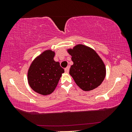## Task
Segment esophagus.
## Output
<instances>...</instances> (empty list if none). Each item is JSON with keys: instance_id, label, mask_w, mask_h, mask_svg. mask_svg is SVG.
Returning a JSON list of instances; mask_svg holds the SVG:
<instances>
[{"instance_id": "1", "label": "esophagus", "mask_w": 132, "mask_h": 132, "mask_svg": "<svg viewBox=\"0 0 132 132\" xmlns=\"http://www.w3.org/2000/svg\"><path fill=\"white\" fill-rule=\"evenodd\" d=\"M69 69H70V67L68 66L66 68H65V69H64V71H65L66 73H68L69 71Z\"/></svg>"}]
</instances>
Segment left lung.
<instances>
[{"mask_svg": "<svg viewBox=\"0 0 132 132\" xmlns=\"http://www.w3.org/2000/svg\"><path fill=\"white\" fill-rule=\"evenodd\" d=\"M68 52L71 56L73 62L69 74L77 86L86 91L100 86L105 77L106 69L95 51L80 44L69 49Z\"/></svg>", "mask_w": 132, "mask_h": 132, "instance_id": "left-lung-1", "label": "left lung"}]
</instances>
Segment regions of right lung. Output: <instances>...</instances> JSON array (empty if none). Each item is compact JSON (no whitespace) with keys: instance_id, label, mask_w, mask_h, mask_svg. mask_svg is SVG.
<instances>
[{"instance_id":"obj_1","label":"right lung","mask_w":132,"mask_h":132,"mask_svg":"<svg viewBox=\"0 0 132 132\" xmlns=\"http://www.w3.org/2000/svg\"><path fill=\"white\" fill-rule=\"evenodd\" d=\"M55 52L46 50L35 58L28 71V81L37 93L46 95L56 87L64 69L53 59Z\"/></svg>"}]
</instances>
